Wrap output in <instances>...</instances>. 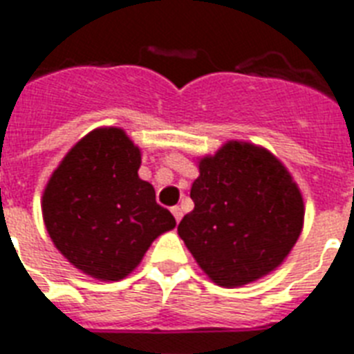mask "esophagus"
I'll return each mask as SVG.
<instances>
[{
	"mask_svg": "<svg viewBox=\"0 0 354 354\" xmlns=\"http://www.w3.org/2000/svg\"><path fill=\"white\" fill-rule=\"evenodd\" d=\"M171 212L172 214H174V218H176V222H180V220H182V216H183V211H182V207H172L171 209Z\"/></svg>",
	"mask_w": 354,
	"mask_h": 354,
	"instance_id": "obj_1",
	"label": "esophagus"
}]
</instances>
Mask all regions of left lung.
I'll return each instance as SVG.
<instances>
[{"mask_svg":"<svg viewBox=\"0 0 354 354\" xmlns=\"http://www.w3.org/2000/svg\"><path fill=\"white\" fill-rule=\"evenodd\" d=\"M194 209L178 234L212 281L245 286L280 266L297 243L304 200L287 169L266 149L229 142L200 162Z\"/></svg>","mask_w":354,"mask_h":354,"instance_id":"obj_1","label":"left lung"}]
</instances>
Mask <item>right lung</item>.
Masks as SVG:
<instances>
[{
	"label": "right lung",
	"mask_w": 354,
	"mask_h": 354,
	"mask_svg": "<svg viewBox=\"0 0 354 354\" xmlns=\"http://www.w3.org/2000/svg\"><path fill=\"white\" fill-rule=\"evenodd\" d=\"M140 149L122 129L80 140L48 180L43 220L54 245L80 271L122 280L176 220L138 176Z\"/></svg>",
	"instance_id": "1"
}]
</instances>
